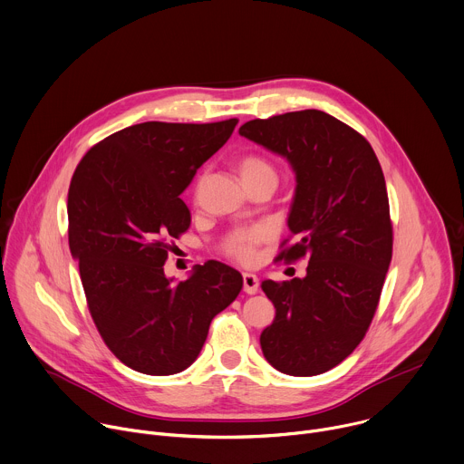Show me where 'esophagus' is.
I'll return each instance as SVG.
<instances>
[{
    "label": "esophagus",
    "mask_w": 464,
    "mask_h": 464,
    "mask_svg": "<svg viewBox=\"0 0 464 464\" xmlns=\"http://www.w3.org/2000/svg\"><path fill=\"white\" fill-rule=\"evenodd\" d=\"M242 278H244V291H246L247 295H255V293L258 291V285H260L258 276L253 275V273H244Z\"/></svg>",
    "instance_id": "esophagus-1"
}]
</instances>
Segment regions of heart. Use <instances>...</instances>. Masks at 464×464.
Listing matches in <instances>:
<instances>
[{"label": "heart", "instance_id": "heart-1", "mask_svg": "<svg viewBox=\"0 0 464 464\" xmlns=\"http://www.w3.org/2000/svg\"><path fill=\"white\" fill-rule=\"evenodd\" d=\"M238 171L244 180V184H253L260 180H275L276 182V171L275 168L258 154H246L238 162ZM267 237L266 229L253 227V229H240L235 231L224 244V251L227 256L249 264L256 256V246Z\"/></svg>", "mask_w": 464, "mask_h": 464}]
</instances>
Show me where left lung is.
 <instances>
[{"instance_id":"1","label":"left lung","mask_w":464,"mask_h":464,"mask_svg":"<svg viewBox=\"0 0 464 464\" xmlns=\"http://www.w3.org/2000/svg\"><path fill=\"white\" fill-rule=\"evenodd\" d=\"M238 132L293 169L287 227L296 244L278 258H310L302 278L262 282L275 305L262 353L285 375L324 373L366 335L392 262L381 164L364 136L317 109L251 120Z\"/></svg>"}]
</instances>
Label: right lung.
<instances>
[{"label": "right lung", "instance_id": "add662e5", "mask_svg": "<svg viewBox=\"0 0 464 464\" xmlns=\"http://www.w3.org/2000/svg\"><path fill=\"white\" fill-rule=\"evenodd\" d=\"M237 123H136L96 143L72 175L69 247L89 312L109 350L140 373L189 368L242 289V275L217 260L184 282L164 273L168 240L191 224L180 195Z\"/></svg>", "mask_w": 464, "mask_h": 464}]
</instances>
